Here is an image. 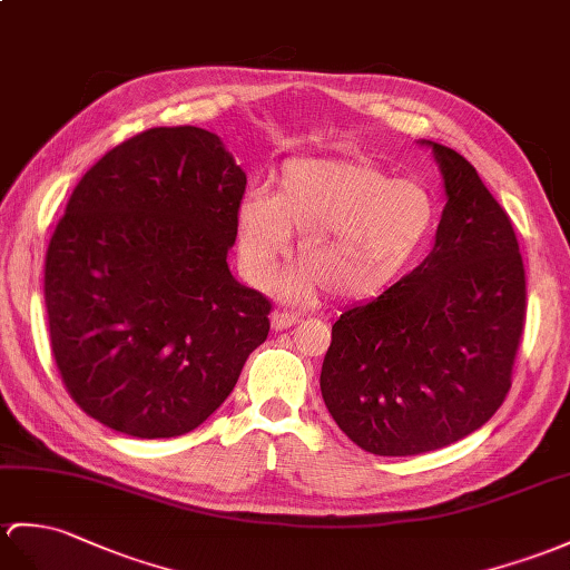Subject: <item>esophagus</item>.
Returning <instances> with one entry per match:
<instances>
[{"mask_svg": "<svg viewBox=\"0 0 570 570\" xmlns=\"http://www.w3.org/2000/svg\"><path fill=\"white\" fill-rule=\"evenodd\" d=\"M296 321H298V317L294 313H288V311H274L272 313V327L276 330V333H279V330H288L291 325H296Z\"/></svg>", "mask_w": 570, "mask_h": 570, "instance_id": "obj_1", "label": "esophagus"}]
</instances>
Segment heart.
I'll return each mask as SVG.
<instances>
[{"label": "heart", "mask_w": 570, "mask_h": 570, "mask_svg": "<svg viewBox=\"0 0 570 570\" xmlns=\"http://www.w3.org/2000/svg\"><path fill=\"white\" fill-rule=\"evenodd\" d=\"M434 223V198L420 181L325 157L284 163L272 191H249L235 208L237 255L253 284H269L298 233L301 262L282 282L288 298L381 294L428 245Z\"/></svg>", "instance_id": "1"}]
</instances>
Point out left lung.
<instances>
[{"label":"left lung","mask_w":570,"mask_h":570,"mask_svg":"<svg viewBox=\"0 0 570 570\" xmlns=\"http://www.w3.org/2000/svg\"><path fill=\"white\" fill-rule=\"evenodd\" d=\"M428 145L446 204L417 269L333 325L321 372L330 415L379 456L464 440L510 391L524 327V267L505 210L456 150Z\"/></svg>","instance_id":"obj_1"}]
</instances>
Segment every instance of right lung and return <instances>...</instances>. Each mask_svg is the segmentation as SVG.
<instances>
[{
  "instance_id": "add662e5",
  "label": "right lung",
  "mask_w": 570,
  "mask_h": 570,
  "mask_svg": "<svg viewBox=\"0 0 570 570\" xmlns=\"http://www.w3.org/2000/svg\"><path fill=\"white\" fill-rule=\"evenodd\" d=\"M247 175L216 134L150 128L79 179L46 255L65 389L140 440L196 430L269 335L272 303L235 279Z\"/></svg>"
}]
</instances>
